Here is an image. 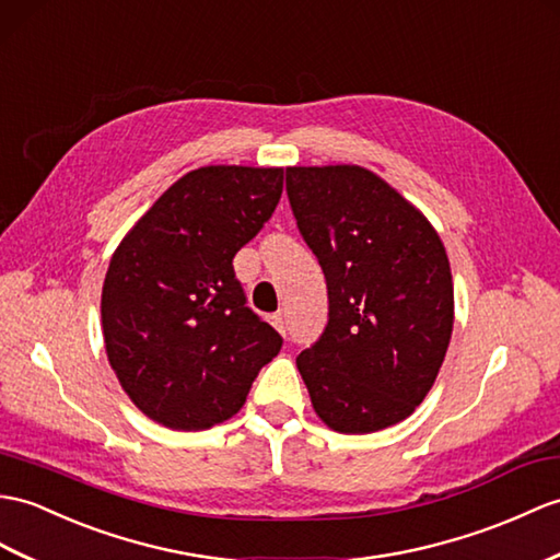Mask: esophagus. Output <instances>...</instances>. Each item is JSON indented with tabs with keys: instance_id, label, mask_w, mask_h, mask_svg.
I'll return each instance as SVG.
<instances>
[{
	"instance_id": "34e87169",
	"label": "esophagus",
	"mask_w": 560,
	"mask_h": 560,
	"mask_svg": "<svg viewBox=\"0 0 560 560\" xmlns=\"http://www.w3.org/2000/svg\"><path fill=\"white\" fill-rule=\"evenodd\" d=\"M271 324H275L279 334L285 336V329H289V327H285V317L281 315V312H277V315H271Z\"/></svg>"
}]
</instances>
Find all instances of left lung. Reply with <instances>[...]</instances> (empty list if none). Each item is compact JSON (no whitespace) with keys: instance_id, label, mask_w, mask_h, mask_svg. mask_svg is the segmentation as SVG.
I'll list each match as a JSON object with an SVG mask.
<instances>
[{"instance_id":"obj_1","label":"left lung","mask_w":560,"mask_h":560,"mask_svg":"<svg viewBox=\"0 0 560 560\" xmlns=\"http://www.w3.org/2000/svg\"><path fill=\"white\" fill-rule=\"evenodd\" d=\"M285 192L329 293L327 327L295 360L312 408L341 434L406 420L434 386L453 331L444 243L370 168L289 166Z\"/></svg>"}]
</instances>
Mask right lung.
I'll return each instance as SVG.
<instances>
[{
    "instance_id": "right-lung-1",
    "label": "right lung",
    "mask_w": 560,
    "mask_h": 560,
    "mask_svg": "<svg viewBox=\"0 0 560 560\" xmlns=\"http://www.w3.org/2000/svg\"><path fill=\"white\" fill-rule=\"evenodd\" d=\"M281 190V166H200L164 190L114 250L102 285L104 348L150 420L200 432L233 418L281 350L233 271Z\"/></svg>"
}]
</instances>
